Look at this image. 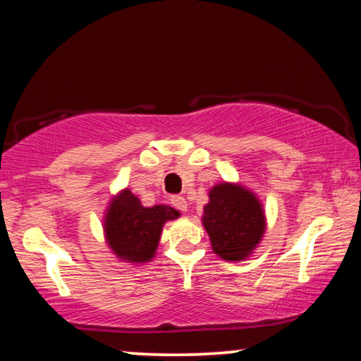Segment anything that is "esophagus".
Here are the masks:
<instances>
[{"instance_id": "34e87169", "label": "esophagus", "mask_w": 361, "mask_h": 361, "mask_svg": "<svg viewBox=\"0 0 361 361\" xmlns=\"http://www.w3.org/2000/svg\"><path fill=\"white\" fill-rule=\"evenodd\" d=\"M170 201H171V204L175 206L176 209L183 211V213H185L186 209H188V203H186V200L183 198V196H178V195H175V196H171V200H170Z\"/></svg>"}]
</instances>
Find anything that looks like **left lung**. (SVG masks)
<instances>
[{
  "mask_svg": "<svg viewBox=\"0 0 361 361\" xmlns=\"http://www.w3.org/2000/svg\"><path fill=\"white\" fill-rule=\"evenodd\" d=\"M203 224L213 251L224 261H241L261 241L266 221L262 206L243 186L221 183L209 191Z\"/></svg>",
  "mask_w": 361,
  "mask_h": 361,
  "instance_id": "1",
  "label": "left lung"
}]
</instances>
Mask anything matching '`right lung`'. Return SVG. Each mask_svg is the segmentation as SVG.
I'll return each instance as SVG.
<instances>
[{
    "label": "right lung",
    "instance_id": "right-lung-1",
    "mask_svg": "<svg viewBox=\"0 0 361 361\" xmlns=\"http://www.w3.org/2000/svg\"><path fill=\"white\" fill-rule=\"evenodd\" d=\"M180 213L171 206H142L140 200L125 190L110 203L105 214V236L115 256L128 262H147L157 251L163 224Z\"/></svg>",
    "mask_w": 361,
    "mask_h": 361
}]
</instances>
